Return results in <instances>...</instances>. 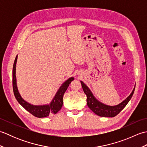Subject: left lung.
<instances>
[{"label": "left lung", "mask_w": 147, "mask_h": 147, "mask_svg": "<svg viewBox=\"0 0 147 147\" xmlns=\"http://www.w3.org/2000/svg\"><path fill=\"white\" fill-rule=\"evenodd\" d=\"M83 90L84 93L86 95V102L88 107L94 112L96 115H99L101 117H113L115 115H117L119 112L123 110V109L126 107L127 103L131 98L132 96L135 92V88L133 90L132 93H131L130 95L126 100L121 102L120 104L115 106H109L102 104L98 102L92 93L90 89L86 86V85L83 82H81Z\"/></svg>", "instance_id": "8db88e82"}]
</instances>
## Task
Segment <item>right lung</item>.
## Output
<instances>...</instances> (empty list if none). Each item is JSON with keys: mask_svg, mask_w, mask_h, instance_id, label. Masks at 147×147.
Segmentation results:
<instances>
[{"mask_svg": "<svg viewBox=\"0 0 147 147\" xmlns=\"http://www.w3.org/2000/svg\"><path fill=\"white\" fill-rule=\"evenodd\" d=\"M18 56L16 57L15 61L13 65V69H12V88H13V92L18 102L20 103L23 107L28 111L30 114H32L34 116L36 117L42 118L46 117L49 115L55 114L58 111L61 110L62 105H63V96L65 92L66 91L69 85L72 81L74 80V78H70L66 82H65L59 88L58 92L56 93L55 97L52 100V102L50 105H33L30 104L29 103L24 101L22 98L16 85V65Z\"/></svg>", "mask_w": 147, "mask_h": 147, "instance_id": "1", "label": "right lung"}]
</instances>
